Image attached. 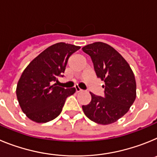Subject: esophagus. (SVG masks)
I'll return each mask as SVG.
<instances>
[{"label": "esophagus", "mask_w": 157, "mask_h": 157, "mask_svg": "<svg viewBox=\"0 0 157 157\" xmlns=\"http://www.w3.org/2000/svg\"><path fill=\"white\" fill-rule=\"evenodd\" d=\"M75 91H76V92H77V93L81 92V91H82L81 89H80L79 87L78 86H75Z\"/></svg>", "instance_id": "34e87169"}]
</instances>
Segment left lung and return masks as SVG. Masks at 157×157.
I'll return each mask as SVG.
<instances>
[{"instance_id":"obj_1","label":"left lung","mask_w":157,"mask_h":157,"mask_svg":"<svg viewBox=\"0 0 157 157\" xmlns=\"http://www.w3.org/2000/svg\"><path fill=\"white\" fill-rule=\"evenodd\" d=\"M91 57L98 78L105 82V96L91 94V101L82 105L92 121L107 125L117 121L130 109L136 98L134 75L126 59L114 48L104 42H94L82 48Z\"/></svg>"}]
</instances>
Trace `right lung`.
Wrapping results in <instances>:
<instances>
[{"instance_id":"right-lung-1","label":"right lung","mask_w":157,"mask_h":157,"mask_svg":"<svg viewBox=\"0 0 157 157\" xmlns=\"http://www.w3.org/2000/svg\"><path fill=\"white\" fill-rule=\"evenodd\" d=\"M64 42L54 44L34 58L25 68L16 87V96L22 111L36 123H46L57 117L75 88L56 86L58 76L63 77L69 57L78 50Z\"/></svg>"}]
</instances>
